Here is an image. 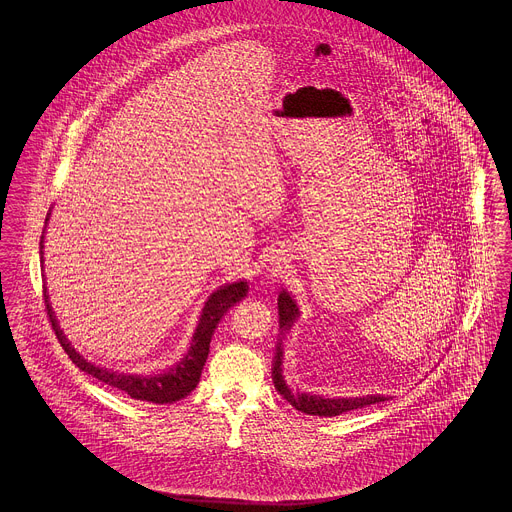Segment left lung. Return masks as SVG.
Returning <instances> with one entry per match:
<instances>
[{"label":"left lung","instance_id":"obj_1","mask_svg":"<svg viewBox=\"0 0 512 512\" xmlns=\"http://www.w3.org/2000/svg\"><path fill=\"white\" fill-rule=\"evenodd\" d=\"M278 317H280V328L286 332L290 330L295 322V318L299 317V309L295 305L290 293L282 290L278 295ZM282 343H278L276 347V355H274V366H272V380H274V388L278 393L295 407L297 411L305 414H313V416H338V414L349 413L355 409H363L368 405L386 401L390 397L386 395H363V397H320V395H313V393H293L282 376Z\"/></svg>","mask_w":512,"mask_h":512}]
</instances>
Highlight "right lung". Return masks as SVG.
<instances>
[{
  "label": "right lung",
  "instance_id": "obj_1",
  "mask_svg": "<svg viewBox=\"0 0 512 512\" xmlns=\"http://www.w3.org/2000/svg\"><path fill=\"white\" fill-rule=\"evenodd\" d=\"M49 220V213L48 219ZM40 245L44 247V236ZM42 253V251H40ZM42 265H44V257H42ZM247 282H234V284H226L220 286L217 292L211 293V297L207 299L203 313L197 322L194 338L190 343V351L184 355V359L180 363L172 366L171 370L163 372V374H153V376H140V374H124L117 372L111 368H103L96 366L90 361H86L73 345L67 340V336L63 334V330L57 324V318L53 315V309L49 305L48 288L44 286V299H46V309H48L49 322L51 328L55 330V336L59 343L63 345L65 353L69 355V359L74 365L78 366L82 372L94 376L99 382L117 388V390L128 393L132 399L138 401H149V403H174L184 399L186 395H190L195 390L199 378H201V370L207 361L209 355V343L215 334V328L219 326L220 318L226 315V311L230 307H234L236 303H240L247 293Z\"/></svg>",
  "mask_w": 512,
  "mask_h": 512
}]
</instances>
